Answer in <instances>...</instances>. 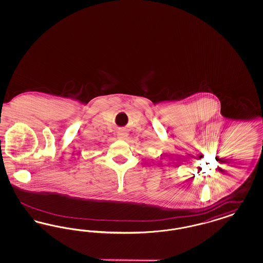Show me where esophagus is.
<instances>
[{"instance_id": "1", "label": "esophagus", "mask_w": 263, "mask_h": 263, "mask_svg": "<svg viewBox=\"0 0 263 263\" xmlns=\"http://www.w3.org/2000/svg\"><path fill=\"white\" fill-rule=\"evenodd\" d=\"M127 136H128V133L126 132L125 130H120L117 133V137H118V139H120V140H125Z\"/></svg>"}]
</instances>
